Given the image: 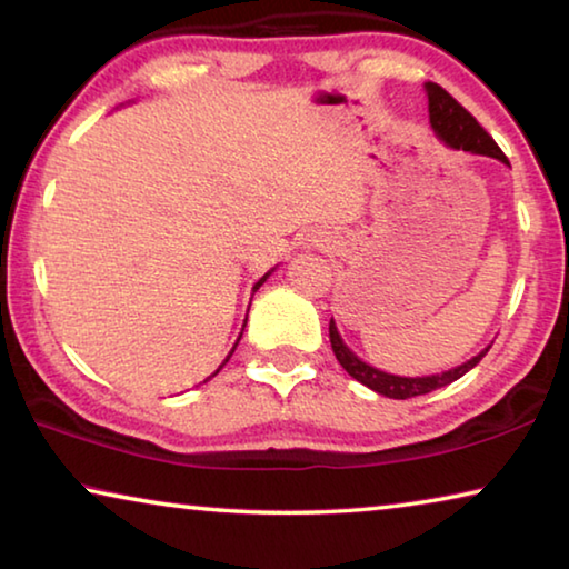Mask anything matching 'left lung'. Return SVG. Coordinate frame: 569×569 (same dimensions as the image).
I'll use <instances>...</instances> for the list:
<instances>
[{
  "mask_svg": "<svg viewBox=\"0 0 569 569\" xmlns=\"http://www.w3.org/2000/svg\"><path fill=\"white\" fill-rule=\"evenodd\" d=\"M427 94H429L431 128H435V132L447 142L449 148L479 152V156H489V158L509 162L505 152L499 150V146L492 140V134L481 128V124L475 120V114L461 108V104L451 98L441 84L427 82ZM329 339H331V349L336 353V359H339L343 369L349 371V377H353L356 381H361L363 387H369L377 393H383V397L389 399H411V397H421V393L447 387V383L465 377L469 369H475V366L481 361V356L489 351L485 349L479 356H475V359L457 366V369L437 373V377L407 379V377H393V373H383L379 369H373V366L363 363L359 356H353L349 351V346L341 341L333 321L329 323Z\"/></svg>",
  "mask_w": 569,
  "mask_h": 569,
  "instance_id": "obj_1",
  "label": "left lung"
}]
</instances>
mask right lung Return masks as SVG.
<instances>
[{
  "label": "right lung",
  "instance_id": "add662e5",
  "mask_svg": "<svg viewBox=\"0 0 569 569\" xmlns=\"http://www.w3.org/2000/svg\"><path fill=\"white\" fill-rule=\"evenodd\" d=\"M266 278H268V273H266V276L261 278V281H258V283L253 286V291H258V288H261V286H263V281H266ZM243 329H246V323H243ZM240 336H243V333H240ZM240 336H238V341H240ZM238 341H236V346H238ZM236 346H233V351H236ZM233 351H230V353H228V359H230V356H233ZM228 359H226L223 363H220V369H223V366L228 363ZM220 369H218V371H220ZM218 371H216V373H218ZM216 373H213V377H216ZM208 379H210V377H208Z\"/></svg>",
  "mask_w": 569,
  "mask_h": 569
}]
</instances>
